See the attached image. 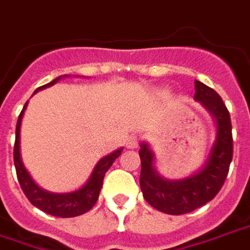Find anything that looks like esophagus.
I'll list each match as a JSON object with an SVG mask.
<instances>
[{"label":"esophagus","instance_id":"34e87169","mask_svg":"<svg viewBox=\"0 0 250 250\" xmlns=\"http://www.w3.org/2000/svg\"><path fill=\"white\" fill-rule=\"evenodd\" d=\"M138 146H139V138H138L136 135L128 136V138L125 139V147H127V148L134 149L136 148Z\"/></svg>","mask_w":250,"mask_h":250}]
</instances>
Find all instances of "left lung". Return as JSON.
<instances>
[{
  "instance_id": "left-lung-1",
  "label": "left lung",
  "mask_w": 250,
  "mask_h": 250,
  "mask_svg": "<svg viewBox=\"0 0 250 250\" xmlns=\"http://www.w3.org/2000/svg\"><path fill=\"white\" fill-rule=\"evenodd\" d=\"M195 101L208 110L216 122V140L200 171L179 180H167L153 167L155 155L148 144H140V188L155 209L168 214H184L213 199L221 189L233 158L232 123L227 106L213 88L195 81Z\"/></svg>"
}]
</instances>
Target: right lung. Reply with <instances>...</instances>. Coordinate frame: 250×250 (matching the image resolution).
<instances>
[{"label":"right lung","mask_w":250,"mask_h":250,"mask_svg":"<svg viewBox=\"0 0 250 250\" xmlns=\"http://www.w3.org/2000/svg\"><path fill=\"white\" fill-rule=\"evenodd\" d=\"M66 77V75H64ZM62 77L55 78L47 84L41 86L34 91L36 94L40 90H43L46 87L53 86L57 83ZM27 103L22 108L21 114L18 116L16 127V144H14V166H16L17 177L21 186L22 191L25 193L29 201L31 204L37 207L38 209L43 210L46 213L51 214V216H57V217H75L79 214H83L91 209L92 207L97 203L98 197H99V192L103 186V179L108 168L112 166V163L115 162L116 158H119L122 149L118 148L110 155H107L104 158H102L97 163V166L94 167L91 172V176L88 177L87 183L74 192H67V193H51L45 189H42L34 183L31 179L30 173L26 171V168L23 166L21 159V149H20V132H21V122L26 110Z\"/></svg>","instance_id":"1"}]
</instances>
